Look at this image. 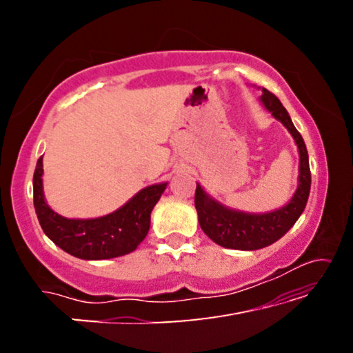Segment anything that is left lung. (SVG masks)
<instances>
[{"label":"left lung","mask_w":353,"mask_h":353,"mask_svg":"<svg viewBox=\"0 0 353 353\" xmlns=\"http://www.w3.org/2000/svg\"><path fill=\"white\" fill-rule=\"evenodd\" d=\"M262 101L267 110L272 112L274 119H278L284 127L292 134L294 141L301 154V167H299V188L296 194L288 205L279 210L270 212L263 215L244 214V212L231 210L228 207L219 204L210 199L202 190L201 185L196 186L194 205L199 215V225L204 233L221 248L239 249V250H255L267 248L274 241L283 238L291 230L299 216L305 209L308 194H310L312 175L308 165V154L305 143L297 128L294 127L288 110L283 108L279 101L268 90H262Z\"/></svg>","instance_id":"obj_1"}]
</instances>
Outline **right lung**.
I'll list each match as a JSON object with an SVG mask.
<instances>
[{
  "instance_id": "obj_1",
  "label": "right lung",
  "mask_w": 353,
  "mask_h": 353,
  "mask_svg": "<svg viewBox=\"0 0 353 353\" xmlns=\"http://www.w3.org/2000/svg\"><path fill=\"white\" fill-rule=\"evenodd\" d=\"M43 157L33 173V205L43 231L67 254L85 260L114 259L133 252L146 238L151 212L167 183L144 188L112 214L91 220L64 219L45 202L43 196Z\"/></svg>"
}]
</instances>
